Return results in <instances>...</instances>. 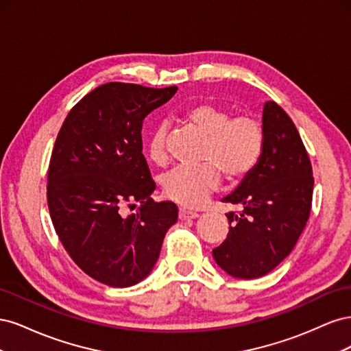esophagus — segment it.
Segmentation results:
<instances>
[{
	"label": "esophagus",
	"mask_w": 351,
	"mask_h": 351,
	"mask_svg": "<svg viewBox=\"0 0 351 351\" xmlns=\"http://www.w3.org/2000/svg\"><path fill=\"white\" fill-rule=\"evenodd\" d=\"M197 217H199V214H196V212H189V210H186V209H180V210H178V219H182V221L195 219V218H197Z\"/></svg>",
	"instance_id": "esophagus-1"
}]
</instances>
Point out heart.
Wrapping results in <instances>:
<instances>
[{
  "label": "heart",
  "instance_id": "obj_1",
  "mask_svg": "<svg viewBox=\"0 0 351 351\" xmlns=\"http://www.w3.org/2000/svg\"><path fill=\"white\" fill-rule=\"evenodd\" d=\"M183 121L206 137L200 167H176L162 180L164 195L186 208H197L218 189L221 176L230 182L246 177L258 164L263 151V129L250 115L232 117L226 108L197 104L184 111ZM147 152L155 164L167 161V125L152 132Z\"/></svg>",
  "mask_w": 351,
  "mask_h": 351
}]
</instances>
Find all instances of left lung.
<instances>
[{
	"label": "left lung",
	"mask_w": 351,
	"mask_h": 351,
	"mask_svg": "<svg viewBox=\"0 0 351 351\" xmlns=\"http://www.w3.org/2000/svg\"><path fill=\"white\" fill-rule=\"evenodd\" d=\"M263 151L258 164L222 202L230 232L212 250L218 267L234 278L253 280L289 256L309 219L313 177L309 156L294 123L277 102L262 114Z\"/></svg>",
	"instance_id": "8db88e82"
}]
</instances>
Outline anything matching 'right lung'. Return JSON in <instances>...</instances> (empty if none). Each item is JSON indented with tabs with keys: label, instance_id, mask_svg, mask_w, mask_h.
<instances>
[{
	"label": "right lung",
	"instance_id": "add662e5",
	"mask_svg": "<svg viewBox=\"0 0 351 351\" xmlns=\"http://www.w3.org/2000/svg\"><path fill=\"white\" fill-rule=\"evenodd\" d=\"M111 82L82 98L62 123L48 169V208L60 241L89 277L111 287L145 280L177 222L173 202H154L142 154L145 117L174 97ZM140 204L124 216L125 204Z\"/></svg>",
	"mask_w": 351,
	"mask_h": 351
}]
</instances>
